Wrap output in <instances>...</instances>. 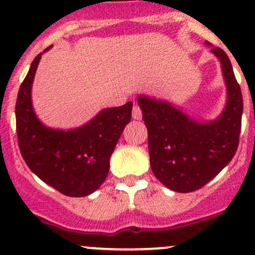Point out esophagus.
I'll use <instances>...</instances> for the list:
<instances>
[{"mask_svg":"<svg viewBox=\"0 0 255 255\" xmlns=\"http://www.w3.org/2000/svg\"><path fill=\"white\" fill-rule=\"evenodd\" d=\"M132 116H133V119H134V120H141V117H143V114H141L140 107H139L138 105L133 106Z\"/></svg>","mask_w":255,"mask_h":255,"instance_id":"obj_1","label":"esophagus"}]
</instances>
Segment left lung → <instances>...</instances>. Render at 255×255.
Returning <instances> with one entry per match:
<instances>
[{
    "mask_svg": "<svg viewBox=\"0 0 255 255\" xmlns=\"http://www.w3.org/2000/svg\"><path fill=\"white\" fill-rule=\"evenodd\" d=\"M210 51L221 63L227 88L226 105L216 120L195 121L167 101L138 96L148 128L152 173L163 186L178 193L197 191L211 181L231 161L240 140L241 88L225 51L220 47Z\"/></svg>",
    "mask_w": 255,
    "mask_h": 255,
    "instance_id": "1",
    "label": "left lung"
}]
</instances>
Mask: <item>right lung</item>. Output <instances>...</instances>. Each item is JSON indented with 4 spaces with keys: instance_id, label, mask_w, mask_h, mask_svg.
<instances>
[{
    "instance_id": "1",
    "label": "right lung",
    "mask_w": 255,
    "mask_h": 255,
    "mask_svg": "<svg viewBox=\"0 0 255 255\" xmlns=\"http://www.w3.org/2000/svg\"><path fill=\"white\" fill-rule=\"evenodd\" d=\"M50 49L51 46L44 52ZM44 52L31 62L15 103L21 156L46 184L68 197H85L106 179L110 157L126 125L129 123L133 103L101 110L93 120L73 129L46 127L37 119L31 104V87Z\"/></svg>"
}]
</instances>
